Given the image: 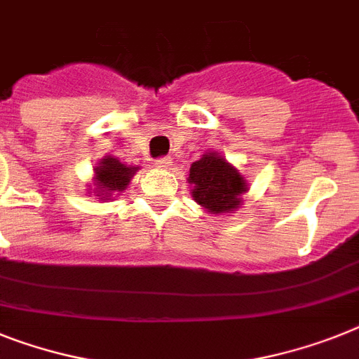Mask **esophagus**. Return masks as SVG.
<instances>
[{
	"label": "esophagus",
	"instance_id": "1",
	"mask_svg": "<svg viewBox=\"0 0 359 359\" xmlns=\"http://www.w3.org/2000/svg\"><path fill=\"white\" fill-rule=\"evenodd\" d=\"M171 164H173V162H171L170 156H161V158H156L155 161V165L156 168H161V170H170Z\"/></svg>",
	"mask_w": 359,
	"mask_h": 359
}]
</instances>
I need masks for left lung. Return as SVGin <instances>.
Masks as SVG:
<instances>
[{"instance_id": "8db88e82", "label": "left lung", "mask_w": 359, "mask_h": 359, "mask_svg": "<svg viewBox=\"0 0 359 359\" xmlns=\"http://www.w3.org/2000/svg\"><path fill=\"white\" fill-rule=\"evenodd\" d=\"M188 182L194 186L191 197L210 213H231L243 203L245 177L219 153H204L191 164Z\"/></svg>"}]
</instances>
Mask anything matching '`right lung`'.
I'll return each instance as SVG.
<instances>
[{
  "instance_id": "add662e5",
  "label": "right lung",
  "mask_w": 359,
  "mask_h": 359,
  "mask_svg": "<svg viewBox=\"0 0 359 359\" xmlns=\"http://www.w3.org/2000/svg\"><path fill=\"white\" fill-rule=\"evenodd\" d=\"M137 171L138 168L122 164L114 156H104L100 164L95 168V189H93V194L102 201H109V198H113V195L128 188Z\"/></svg>"
}]
</instances>
